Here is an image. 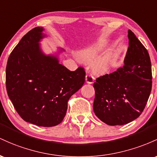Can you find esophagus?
<instances>
[{
    "instance_id": "34e87169",
    "label": "esophagus",
    "mask_w": 157,
    "mask_h": 157,
    "mask_svg": "<svg viewBox=\"0 0 157 157\" xmlns=\"http://www.w3.org/2000/svg\"><path fill=\"white\" fill-rule=\"evenodd\" d=\"M85 80H86V82H87V84H93V82H94V77H93L92 75L87 74V75H86Z\"/></svg>"
}]
</instances>
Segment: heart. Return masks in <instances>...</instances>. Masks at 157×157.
I'll list each match as a JSON object with an SVG mask.
<instances>
[{
    "label": "heart",
    "instance_id": "obj_1",
    "mask_svg": "<svg viewBox=\"0 0 157 157\" xmlns=\"http://www.w3.org/2000/svg\"><path fill=\"white\" fill-rule=\"evenodd\" d=\"M107 42L106 41V40H105V41H102V42H101V44H100V46H104V45L107 44ZM94 54H95L94 49L87 50L82 52V58H83V59L89 60V59H90L93 56H94Z\"/></svg>",
    "mask_w": 157,
    "mask_h": 157
}]
</instances>
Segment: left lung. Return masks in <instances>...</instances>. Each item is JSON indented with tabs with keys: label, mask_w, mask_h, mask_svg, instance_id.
Listing matches in <instances>:
<instances>
[{
	"label": "left lung",
	"mask_w": 157,
	"mask_h": 157,
	"mask_svg": "<svg viewBox=\"0 0 157 157\" xmlns=\"http://www.w3.org/2000/svg\"><path fill=\"white\" fill-rule=\"evenodd\" d=\"M124 65L96 78L93 110L108 125H122L142 114L151 94L152 72L147 50L131 30Z\"/></svg>",
	"instance_id": "obj_1"
}]
</instances>
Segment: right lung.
Listing matches in <instances>:
<instances>
[{"instance_id":"right-lung-1","label":"right lung","mask_w":157,"mask_h":157,"mask_svg":"<svg viewBox=\"0 0 157 157\" xmlns=\"http://www.w3.org/2000/svg\"><path fill=\"white\" fill-rule=\"evenodd\" d=\"M40 26L21 38L8 59L6 87L10 99L24 121L52 127L63 121L70 98L83 86L85 71H70L55 56H45L38 42Z\"/></svg>"}]
</instances>
